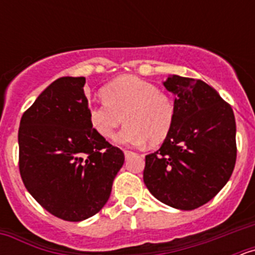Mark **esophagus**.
<instances>
[{
  "label": "esophagus",
  "mask_w": 255,
  "mask_h": 255,
  "mask_svg": "<svg viewBox=\"0 0 255 255\" xmlns=\"http://www.w3.org/2000/svg\"><path fill=\"white\" fill-rule=\"evenodd\" d=\"M124 153H125V157H130V155L135 154V153L132 152V150H128V149H125V150H124Z\"/></svg>",
  "instance_id": "1"
}]
</instances>
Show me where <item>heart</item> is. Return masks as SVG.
I'll return each mask as SVG.
<instances>
[{
	"label": "heart",
	"instance_id": "obj_1",
	"mask_svg": "<svg viewBox=\"0 0 255 255\" xmlns=\"http://www.w3.org/2000/svg\"><path fill=\"white\" fill-rule=\"evenodd\" d=\"M103 101L88 107L89 123L105 139L114 136L120 124H126L116 135L125 145L159 144L172 129L176 107L167 94L136 76H121L102 88Z\"/></svg>",
	"mask_w": 255,
	"mask_h": 255
}]
</instances>
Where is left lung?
<instances>
[{"label":"left lung","instance_id":"1","mask_svg":"<svg viewBox=\"0 0 255 255\" xmlns=\"http://www.w3.org/2000/svg\"><path fill=\"white\" fill-rule=\"evenodd\" d=\"M176 117L158 150L145 155L143 180L154 198L182 211L208 203L226 185L236 162L231 106L199 79L172 75Z\"/></svg>","mask_w":255,"mask_h":255}]
</instances>
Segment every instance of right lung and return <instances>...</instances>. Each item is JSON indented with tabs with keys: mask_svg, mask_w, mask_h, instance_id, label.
Here are the masks:
<instances>
[{
	"mask_svg": "<svg viewBox=\"0 0 255 255\" xmlns=\"http://www.w3.org/2000/svg\"><path fill=\"white\" fill-rule=\"evenodd\" d=\"M84 84L83 76L55 80L22 114L17 135L26 190L51 215L70 222L103 208L125 159L89 123Z\"/></svg>",
	"mask_w": 255,
	"mask_h": 255,
	"instance_id": "right-lung-1",
	"label": "right lung"
}]
</instances>
